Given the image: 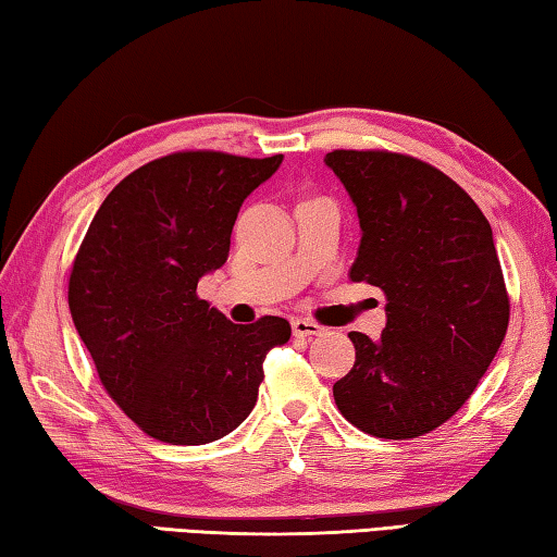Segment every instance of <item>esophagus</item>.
<instances>
[{
  "instance_id": "1",
  "label": "esophagus",
  "mask_w": 557,
  "mask_h": 557,
  "mask_svg": "<svg viewBox=\"0 0 557 557\" xmlns=\"http://www.w3.org/2000/svg\"><path fill=\"white\" fill-rule=\"evenodd\" d=\"M293 327V337L298 339H310V337H318V334H324V327H320L318 322L306 320V318H296L290 322Z\"/></svg>"
}]
</instances>
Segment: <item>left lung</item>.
<instances>
[{"mask_svg":"<svg viewBox=\"0 0 557 557\" xmlns=\"http://www.w3.org/2000/svg\"><path fill=\"white\" fill-rule=\"evenodd\" d=\"M324 162L359 213L349 278L381 288L387 312L377 342L349 334L356 361L334 403L371 436H424L466 405L507 334L492 227L463 188L412 154L332 150Z\"/></svg>","mask_w":557,"mask_h":557,"instance_id":"left-lung-1","label":"left lung"}]
</instances>
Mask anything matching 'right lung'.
<instances>
[{"instance_id":"add662e5","label":"right lung","mask_w":557,"mask_h":557,"mask_svg":"<svg viewBox=\"0 0 557 557\" xmlns=\"http://www.w3.org/2000/svg\"><path fill=\"white\" fill-rule=\"evenodd\" d=\"M281 160L182 150L143 164L115 184L72 261L70 312L103 391L157 442L233 432L257 403L267 354L290 339L288 320L235 324L196 293Z\"/></svg>"}]
</instances>
